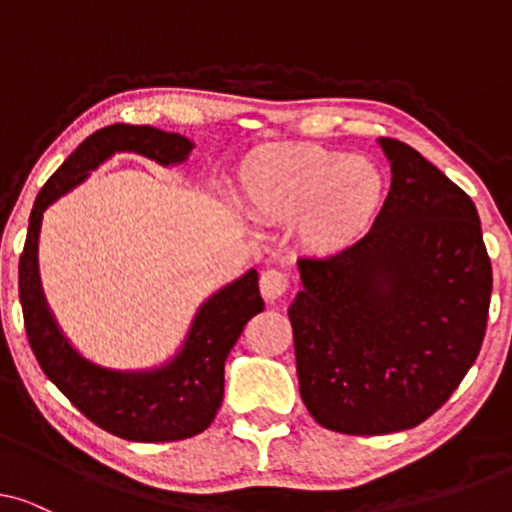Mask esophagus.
Here are the masks:
<instances>
[{"mask_svg": "<svg viewBox=\"0 0 512 512\" xmlns=\"http://www.w3.org/2000/svg\"><path fill=\"white\" fill-rule=\"evenodd\" d=\"M289 275L282 270H265L261 275V293L265 300H270V303H275L284 296L286 291H289Z\"/></svg>", "mask_w": 512, "mask_h": 512, "instance_id": "esophagus-1", "label": "esophagus"}]
</instances>
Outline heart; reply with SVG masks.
Masks as SVG:
<instances>
[{"label":"heart","mask_w":512,"mask_h":512,"mask_svg":"<svg viewBox=\"0 0 512 512\" xmlns=\"http://www.w3.org/2000/svg\"><path fill=\"white\" fill-rule=\"evenodd\" d=\"M240 188L256 219L291 223L293 242L314 258L338 256L359 242L384 195L373 163L317 144L261 151L244 165Z\"/></svg>","instance_id":"obj_1"}]
</instances>
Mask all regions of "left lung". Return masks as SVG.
Listing matches in <instances>:
<instances>
[{
  "instance_id": "1",
  "label": "left lung",
  "mask_w": 512,
  "mask_h": 512,
  "mask_svg": "<svg viewBox=\"0 0 512 512\" xmlns=\"http://www.w3.org/2000/svg\"><path fill=\"white\" fill-rule=\"evenodd\" d=\"M373 228L331 258H300L289 307L300 396L326 429L382 436L429 419L478 359L492 263L473 200L398 139Z\"/></svg>"
}]
</instances>
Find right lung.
Returning a JSON list of instances; mask_svg holds the SVG:
<instances>
[{
    "label": "right lung",
    "mask_w": 512,
    "mask_h": 512,
    "mask_svg": "<svg viewBox=\"0 0 512 512\" xmlns=\"http://www.w3.org/2000/svg\"><path fill=\"white\" fill-rule=\"evenodd\" d=\"M193 142L151 125L116 123L90 135L46 181L30 214L18 265L27 340L48 380L100 429L135 443H170L202 433L223 401V366L247 321L263 312L258 272L221 286L198 307L184 345L163 366L116 370L76 352L48 310L39 277V230L48 205L79 186L114 153H139L170 167L186 163Z\"/></svg>",
    "instance_id": "obj_1"
}]
</instances>
